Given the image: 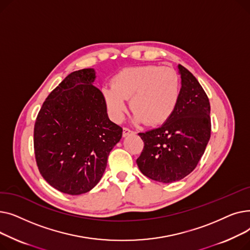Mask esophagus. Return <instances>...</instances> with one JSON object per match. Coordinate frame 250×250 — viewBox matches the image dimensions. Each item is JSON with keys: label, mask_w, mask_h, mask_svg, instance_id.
Instances as JSON below:
<instances>
[{"label": "esophagus", "mask_w": 250, "mask_h": 250, "mask_svg": "<svg viewBox=\"0 0 250 250\" xmlns=\"http://www.w3.org/2000/svg\"><path fill=\"white\" fill-rule=\"evenodd\" d=\"M134 132L133 130H130L129 128H127V127H124V129H123V137H126V136H128V135H130V134H133Z\"/></svg>", "instance_id": "34e87169"}]
</instances>
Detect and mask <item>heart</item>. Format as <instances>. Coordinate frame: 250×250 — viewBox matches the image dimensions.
I'll list each match as a JSON object with an SVG mask.
<instances>
[{"label": "heart", "mask_w": 250, "mask_h": 250, "mask_svg": "<svg viewBox=\"0 0 250 250\" xmlns=\"http://www.w3.org/2000/svg\"><path fill=\"white\" fill-rule=\"evenodd\" d=\"M178 73L155 64L128 67L116 73L111 86L102 88V96L112 120L120 123L127 110L126 100L138 123L150 125L167 122L174 113L180 98Z\"/></svg>", "instance_id": "b5f03b06"}]
</instances>
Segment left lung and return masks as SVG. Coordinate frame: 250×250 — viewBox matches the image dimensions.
<instances>
[{
  "mask_svg": "<svg viewBox=\"0 0 250 250\" xmlns=\"http://www.w3.org/2000/svg\"><path fill=\"white\" fill-rule=\"evenodd\" d=\"M181 78L177 107L160 127L139 136L144 149L137 159L147 177L171 183L188 176L198 165L211 137L208 98L196 78L178 64Z\"/></svg>",
  "mask_w": 250,
  "mask_h": 250,
  "instance_id": "1",
  "label": "left lung"
}]
</instances>
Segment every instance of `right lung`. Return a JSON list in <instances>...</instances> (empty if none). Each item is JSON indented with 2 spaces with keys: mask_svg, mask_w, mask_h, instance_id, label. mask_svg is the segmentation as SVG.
Masks as SVG:
<instances>
[{
  "mask_svg": "<svg viewBox=\"0 0 250 250\" xmlns=\"http://www.w3.org/2000/svg\"><path fill=\"white\" fill-rule=\"evenodd\" d=\"M95 71L71 73L50 92L34 125V153L39 172L61 192H88L101 179L123 128L107 115Z\"/></svg>",
  "mask_w": 250,
  "mask_h": 250,
  "instance_id": "add662e5",
  "label": "right lung"
}]
</instances>
